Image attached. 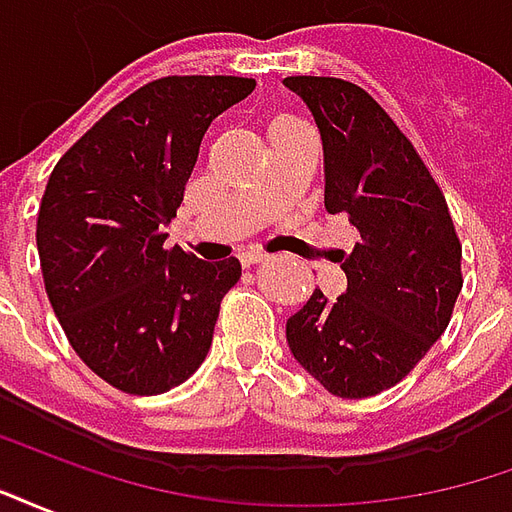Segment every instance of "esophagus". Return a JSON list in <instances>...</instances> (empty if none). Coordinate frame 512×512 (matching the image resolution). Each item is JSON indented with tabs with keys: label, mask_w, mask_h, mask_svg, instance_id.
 Listing matches in <instances>:
<instances>
[{
	"label": "esophagus",
	"mask_w": 512,
	"mask_h": 512,
	"mask_svg": "<svg viewBox=\"0 0 512 512\" xmlns=\"http://www.w3.org/2000/svg\"><path fill=\"white\" fill-rule=\"evenodd\" d=\"M266 252H257V249H246V252H241V263L244 266H255V263H263L266 260Z\"/></svg>",
	"instance_id": "obj_1"
}]
</instances>
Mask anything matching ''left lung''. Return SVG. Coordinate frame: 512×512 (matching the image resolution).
I'll return each instance as SVG.
<instances>
[{"instance_id": "8db88e82", "label": "left lung", "mask_w": 512, "mask_h": 512, "mask_svg": "<svg viewBox=\"0 0 512 512\" xmlns=\"http://www.w3.org/2000/svg\"><path fill=\"white\" fill-rule=\"evenodd\" d=\"M323 139L326 211L359 244L340 260L348 288H321L290 315V354L337 397H370L406 378L452 318L463 288L461 241L439 183L408 136L362 87L288 76Z\"/></svg>"}]
</instances>
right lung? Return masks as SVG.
Returning a JSON list of instances; mask_svg holds the SVG:
<instances>
[{"instance_id": "add662e5", "label": "right lung", "mask_w": 512, "mask_h": 512, "mask_svg": "<svg viewBox=\"0 0 512 512\" xmlns=\"http://www.w3.org/2000/svg\"><path fill=\"white\" fill-rule=\"evenodd\" d=\"M255 90L241 76H164L112 106L57 161L38 211V255L73 351L128 395H161L205 362L235 257L167 249L213 117Z\"/></svg>"}]
</instances>
